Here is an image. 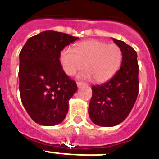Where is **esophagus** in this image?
I'll list each match as a JSON object with an SVG mask.
<instances>
[{"mask_svg":"<svg viewBox=\"0 0 159 159\" xmlns=\"http://www.w3.org/2000/svg\"><path fill=\"white\" fill-rule=\"evenodd\" d=\"M88 84H86V83H83V82H78L77 83V87L78 88H80V87L81 86H87Z\"/></svg>","mask_w":159,"mask_h":159,"instance_id":"34e87169","label":"esophagus"}]
</instances>
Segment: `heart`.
Listing matches in <instances>:
<instances>
[{
	"instance_id": "1",
	"label": "heart",
	"mask_w": 159,
	"mask_h": 159,
	"mask_svg": "<svg viewBox=\"0 0 159 159\" xmlns=\"http://www.w3.org/2000/svg\"><path fill=\"white\" fill-rule=\"evenodd\" d=\"M123 59L121 49L116 44H108L98 40L80 42L75 50L65 48L60 53V60L66 75L72 76L84 68L88 71L80 75L83 79H94L97 83L110 80L120 67Z\"/></svg>"
}]
</instances>
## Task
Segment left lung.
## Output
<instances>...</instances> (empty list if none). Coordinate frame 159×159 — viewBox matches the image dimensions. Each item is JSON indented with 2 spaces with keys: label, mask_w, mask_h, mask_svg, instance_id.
<instances>
[{
  "label": "left lung",
  "mask_w": 159,
  "mask_h": 159,
  "mask_svg": "<svg viewBox=\"0 0 159 159\" xmlns=\"http://www.w3.org/2000/svg\"><path fill=\"white\" fill-rule=\"evenodd\" d=\"M123 53L121 67L110 80L92 88V97L88 107L95 124L114 127L128 116L139 93L137 53L122 40L113 38Z\"/></svg>",
  "instance_id": "8db88e82"
}]
</instances>
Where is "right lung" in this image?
Instances as JSON below:
<instances>
[{"label":"right lung","instance_id":"right-lung-1","mask_svg":"<svg viewBox=\"0 0 159 159\" xmlns=\"http://www.w3.org/2000/svg\"><path fill=\"white\" fill-rule=\"evenodd\" d=\"M79 37L55 31L32 36L19 55V89L31 119L43 126L62 123L68 102L77 91L76 83L65 74L60 52Z\"/></svg>","mask_w":159,"mask_h":159}]
</instances>
